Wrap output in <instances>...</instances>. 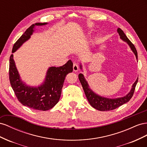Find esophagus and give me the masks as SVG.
<instances>
[{
	"mask_svg": "<svg viewBox=\"0 0 147 147\" xmlns=\"http://www.w3.org/2000/svg\"><path fill=\"white\" fill-rule=\"evenodd\" d=\"M79 70V66L78 63H74L73 64V71L74 72H77V71Z\"/></svg>",
	"mask_w": 147,
	"mask_h": 147,
	"instance_id": "obj_1",
	"label": "esophagus"
}]
</instances>
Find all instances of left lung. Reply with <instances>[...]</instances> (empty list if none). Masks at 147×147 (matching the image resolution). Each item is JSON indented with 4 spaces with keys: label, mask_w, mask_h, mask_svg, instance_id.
<instances>
[{
    "label": "left lung",
    "mask_w": 147,
    "mask_h": 147,
    "mask_svg": "<svg viewBox=\"0 0 147 147\" xmlns=\"http://www.w3.org/2000/svg\"><path fill=\"white\" fill-rule=\"evenodd\" d=\"M117 31L118 32L121 39H122L123 41L125 42L129 45L132 51L134 52V54H135L137 60H138L137 52L135 46H134V45L129 40V39L127 38V36H125L122 29H121L120 28H118ZM80 68L81 69H82V66L81 64H80ZM78 77L79 81H80L81 83V85L82 86L84 91L86 97L89 103L90 104V105L92 107H94L95 109H96V110H98L102 111H110L112 110H114V109H116L117 108H118L119 107L123 105V104L128 102L133 96L136 86L138 82L137 78L135 82L133 84L131 90H130V92L125 96L116 98H109L102 97V96L97 94L95 93L94 92L92 91L89 87V85L88 84L87 81L86 80L84 76V75L82 73L79 74Z\"/></svg>",
    "instance_id": "8db88e82"
}]
</instances>
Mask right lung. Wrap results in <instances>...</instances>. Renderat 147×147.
<instances>
[{"label":"right lung","mask_w":147,"mask_h":147,"mask_svg":"<svg viewBox=\"0 0 147 147\" xmlns=\"http://www.w3.org/2000/svg\"><path fill=\"white\" fill-rule=\"evenodd\" d=\"M47 24L36 23L32 24L15 43L12 53L29 39L34 31L35 26ZM73 62L69 60L62 66L50 67L42 84L37 87H33L26 84L21 79L13 60V55L11 54L9 65L10 84L18 101L24 106L36 110L47 111L52 108L59 101L65 77L73 71Z\"/></svg>","instance_id":"obj_1"}]
</instances>
